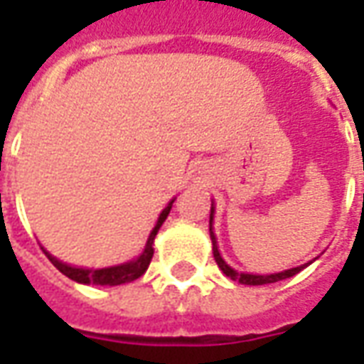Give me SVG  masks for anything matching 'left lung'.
Segmentation results:
<instances>
[{
	"mask_svg": "<svg viewBox=\"0 0 364 364\" xmlns=\"http://www.w3.org/2000/svg\"><path fill=\"white\" fill-rule=\"evenodd\" d=\"M213 218H214V206H210V240H213V253H214V259L218 263V267L226 277H230L232 281L242 282V284H269V282H277L282 281V279H289V277H294L296 273H300L302 269L308 267L310 263H306V265H300V267H292L287 269V271H281V273H273V274H252V273H237L236 269H232L226 263V261L222 259L220 252H218V244H216V236H214L213 232Z\"/></svg>",
	"mask_w": 364,
	"mask_h": 364,
	"instance_id": "1",
	"label": "left lung"
}]
</instances>
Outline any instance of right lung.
<instances>
[{
    "mask_svg": "<svg viewBox=\"0 0 364 364\" xmlns=\"http://www.w3.org/2000/svg\"><path fill=\"white\" fill-rule=\"evenodd\" d=\"M175 200V198H173ZM173 200H169V205L161 210L159 214L156 226L150 232L148 236V242H146V247L144 252L136 257V259L128 261V263H120V265H114V267H105V269H83V267H72L68 263H62L54 255L46 252L43 247V252L46 253V257L52 261V265L58 269L60 273L66 274L68 279H72L75 282H82V284H101V287H117V284H124V282L136 281L138 277H142L146 273V269L150 265L151 257H154V240L158 236V230L161 228V224L166 222L167 214L173 206Z\"/></svg>",
    "mask_w": 364,
    "mask_h": 364,
    "instance_id": "right-lung-1",
    "label": "right lung"
}]
</instances>
